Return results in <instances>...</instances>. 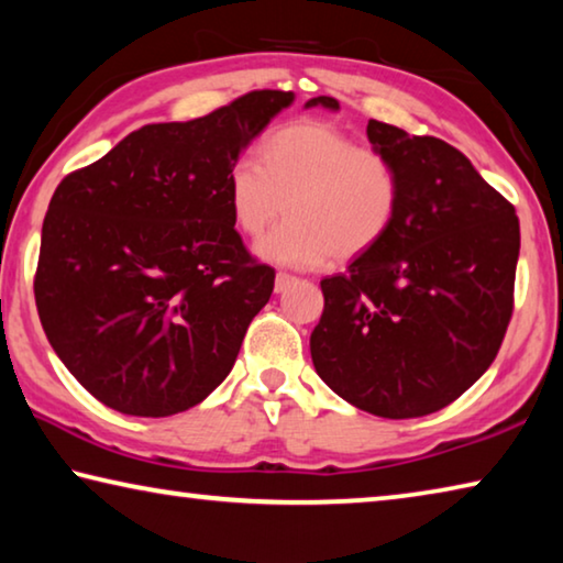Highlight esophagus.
<instances>
[{
    "mask_svg": "<svg viewBox=\"0 0 563 563\" xmlns=\"http://www.w3.org/2000/svg\"><path fill=\"white\" fill-rule=\"evenodd\" d=\"M295 280H298V278H295V275H290V273H278V275H275V292L288 290Z\"/></svg>",
    "mask_w": 563,
    "mask_h": 563,
    "instance_id": "esophagus-1",
    "label": "esophagus"
}]
</instances>
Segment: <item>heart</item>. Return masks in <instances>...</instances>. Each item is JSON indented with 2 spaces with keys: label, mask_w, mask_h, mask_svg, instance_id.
I'll return each mask as SVG.
<instances>
[{
  "label": "heart",
  "mask_w": 563,
  "mask_h": 563,
  "mask_svg": "<svg viewBox=\"0 0 563 563\" xmlns=\"http://www.w3.org/2000/svg\"><path fill=\"white\" fill-rule=\"evenodd\" d=\"M233 223L261 235L275 218L288 221L255 243L263 261L316 268L355 261L385 241L402 203V180L385 151L322 119H298L261 144V161L238 156L225 176Z\"/></svg>",
  "instance_id": "1"
}]
</instances>
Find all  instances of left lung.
<instances>
[{
    "label": "left lung",
    "mask_w": 563,
    "mask_h": 563,
    "mask_svg": "<svg viewBox=\"0 0 563 563\" xmlns=\"http://www.w3.org/2000/svg\"><path fill=\"white\" fill-rule=\"evenodd\" d=\"M340 109L332 97L305 107ZM367 139L402 180L393 231L347 273L320 280L316 373L357 409L424 417L464 395L497 357L514 310L519 218L462 151L369 119Z\"/></svg>",
    "instance_id": "1"
}]
</instances>
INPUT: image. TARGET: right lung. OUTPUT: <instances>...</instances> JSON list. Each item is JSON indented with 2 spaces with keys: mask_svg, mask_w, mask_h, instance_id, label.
<instances>
[{
  "mask_svg": "<svg viewBox=\"0 0 563 563\" xmlns=\"http://www.w3.org/2000/svg\"><path fill=\"white\" fill-rule=\"evenodd\" d=\"M247 91L194 121L148 123L56 186L34 300L46 340L84 389L133 417H168L213 393L275 271L235 231L225 176L290 107Z\"/></svg>",
  "mask_w": 563,
  "mask_h": 563,
  "instance_id": "right-lung-1",
  "label": "right lung"
}]
</instances>
